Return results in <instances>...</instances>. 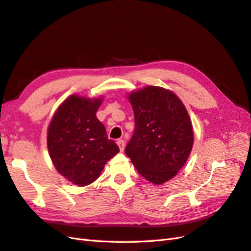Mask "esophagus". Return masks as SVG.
Masks as SVG:
<instances>
[{"mask_svg":"<svg viewBox=\"0 0 251 251\" xmlns=\"http://www.w3.org/2000/svg\"><path fill=\"white\" fill-rule=\"evenodd\" d=\"M116 143H118V145H119V148H120V151H121V152H123L124 149H125V142H124V140L119 139L118 141H116Z\"/></svg>","mask_w":251,"mask_h":251,"instance_id":"1","label":"esophagus"}]
</instances>
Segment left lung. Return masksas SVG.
<instances>
[{"instance_id":"left-lung-1","label":"left lung","mask_w":251,"mask_h":251,"mask_svg":"<svg viewBox=\"0 0 251 251\" xmlns=\"http://www.w3.org/2000/svg\"><path fill=\"white\" fill-rule=\"evenodd\" d=\"M133 114L135 131L126 155L141 176L161 185L176 176L186 164L194 144L189 114L170 90L145 86L127 96Z\"/></svg>"}]
</instances>
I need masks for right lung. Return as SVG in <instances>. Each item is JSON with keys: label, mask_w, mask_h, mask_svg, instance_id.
Segmentation results:
<instances>
[{"label": "right lung", "mask_w": 251, "mask_h": 251, "mask_svg": "<svg viewBox=\"0 0 251 251\" xmlns=\"http://www.w3.org/2000/svg\"><path fill=\"white\" fill-rule=\"evenodd\" d=\"M102 97L72 95L51 119L47 145L56 171L77 186H86L99 177L104 165L120 152L96 112Z\"/></svg>", "instance_id": "right-lung-1"}]
</instances>
